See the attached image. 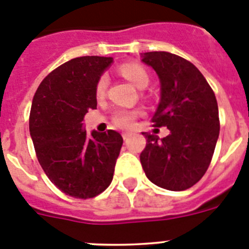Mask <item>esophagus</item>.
Wrapping results in <instances>:
<instances>
[{
    "label": "esophagus",
    "instance_id": "34e87169",
    "mask_svg": "<svg viewBox=\"0 0 249 249\" xmlns=\"http://www.w3.org/2000/svg\"><path fill=\"white\" fill-rule=\"evenodd\" d=\"M122 137H123V140H124V141H127V140H128L129 137H131V133H123V135H122Z\"/></svg>",
    "mask_w": 249,
    "mask_h": 249
}]
</instances>
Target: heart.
<instances>
[{
  "label": "heart",
  "instance_id": "b5f03b06",
  "mask_svg": "<svg viewBox=\"0 0 249 249\" xmlns=\"http://www.w3.org/2000/svg\"><path fill=\"white\" fill-rule=\"evenodd\" d=\"M120 73L122 74L126 80L133 86H136L137 89H144L148 85L149 76L147 71L143 67L138 63L135 62H128L123 63L120 67ZM106 89H107V77L101 76L98 78L97 83H96V94L97 97H102L105 94ZM136 117H137V112L136 111H129V109H120L114 113L113 116V123L120 128L128 129L133 126Z\"/></svg>",
  "mask_w": 249,
  "mask_h": 249
}]
</instances>
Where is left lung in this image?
I'll list each match as a JSON object with an SVG mask.
<instances>
[{
  "label": "left lung",
  "mask_w": 249,
  "mask_h": 249,
  "mask_svg": "<svg viewBox=\"0 0 249 249\" xmlns=\"http://www.w3.org/2000/svg\"><path fill=\"white\" fill-rule=\"evenodd\" d=\"M142 62L151 66L160 82V102L152 118L169 135L146 136L140 156L147 178L169 191H184L208 169L219 135L218 105L203 74L190 61L169 52H147Z\"/></svg>",
  "instance_id": "obj_1"
}]
</instances>
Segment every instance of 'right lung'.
Here are the masks:
<instances>
[{
  "mask_svg": "<svg viewBox=\"0 0 249 249\" xmlns=\"http://www.w3.org/2000/svg\"><path fill=\"white\" fill-rule=\"evenodd\" d=\"M112 57L83 56L45 77L32 101L30 133L50 181L74 198H93L111 184L123 143L116 131L89 135L83 120L96 109V83Z\"/></svg>",
  "mask_w": 249,
  "mask_h": 249,
  "instance_id": "add662e5",
  "label": "right lung"
}]
</instances>
